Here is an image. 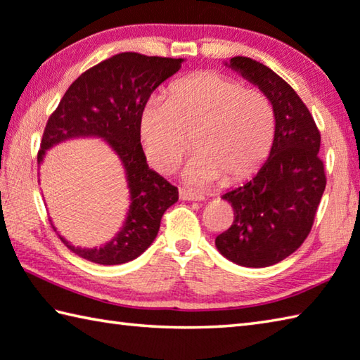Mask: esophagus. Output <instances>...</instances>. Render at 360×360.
Masks as SVG:
<instances>
[{
	"label": "esophagus",
	"mask_w": 360,
	"mask_h": 360,
	"mask_svg": "<svg viewBox=\"0 0 360 360\" xmlns=\"http://www.w3.org/2000/svg\"><path fill=\"white\" fill-rule=\"evenodd\" d=\"M179 197H181V200H186V201H202V200H205V197H202V195H197V193H193V192H188V191H186V188H181Z\"/></svg>",
	"instance_id": "esophagus-1"
}]
</instances>
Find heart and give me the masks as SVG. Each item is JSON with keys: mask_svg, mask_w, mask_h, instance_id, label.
Returning a JSON list of instances; mask_svg holds the SVG:
<instances>
[{"mask_svg": "<svg viewBox=\"0 0 360 360\" xmlns=\"http://www.w3.org/2000/svg\"><path fill=\"white\" fill-rule=\"evenodd\" d=\"M193 134V158L184 181L206 186L220 179L233 184L248 178L271 153L276 115L259 91L217 72H197L169 84L167 97H153L139 112V136L149 165L168 173Z\"/></svg>", "mask_w": 360, "mask_h": 360, "instance_id": "1", "label": "heart"}]
</instances>
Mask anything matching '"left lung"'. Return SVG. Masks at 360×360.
<instances>
[{
  "label": "left lung",
  "instance_id": "obj_1",
  "mask_svg": "<svg viewBox=\"0 0 360 360\" xmlns=\"http://www.w3.org/2000/svg\"><path fill=\"white\" fill-rule=\"evenodd\" d=\"M225 66L243 75L272 103L276 135L263 165L250 179L221 195L234 211L215 247L245 267H267L290 257L311 230L326 174L318 158L321 135L288 83L252 58H231Z\"/></svg>",
  "mask_w": 360,
  "mask_h": 360
}]
</instances>
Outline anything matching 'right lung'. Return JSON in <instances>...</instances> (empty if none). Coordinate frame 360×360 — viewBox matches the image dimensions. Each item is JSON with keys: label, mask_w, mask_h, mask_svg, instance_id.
Wrapping results in <instances>:
<instances>
[{"label": "right lung", "mask_w": 360, "mask_h": 360, "mask_svg": "<svg viewBox=\"0 0 360 360\" xmlns=\"http://www.w3.org/2000/svg\"><path fill=\"white\" fill-rule=\"evenodd\" d=\"M182 63V58L132 51L115 55L78 77L49 117L37 154L39 165L58 143L91 136L112 148L126 174L130 205L112 240L82 248L58 234L78 257L103 266L139 258L158 236L163 212L178 201V187L148 165L139 136V112L153 91L174 75Z\"/></svg>", "instance_id": "obj_1"}]
</instances>
